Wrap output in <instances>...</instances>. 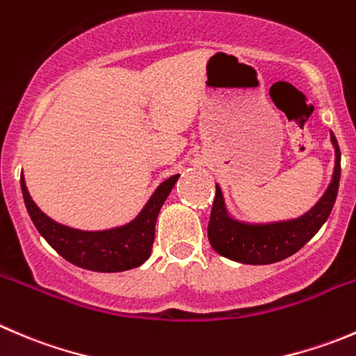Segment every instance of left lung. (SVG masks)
Listing matches in <instances>:
<instances>
[{
	"mask_svg": "<svg viewBox=\"0 0 356 356\" xmlns=\"http://www.w3.org/2000/svg\"><path fill=\"white\" fill-rule=\"evenodd\" d=\"M330 143L334 147V170L329 186L312 209L292 219L270 222L236 219L227 209L222 189L216 184L217 193L209 222V241L213 250L231 261L255 266L273 264L301 250L329 219L339 189L341 151L332 132Z\"/></svg>",
	"mask_w": 356,
	"mask_h": 356,
	"instance_id": "obj_1",
	"label": "left lung"
}]
</instances>
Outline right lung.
<instances>
[{
  "instance_id": "obj_1",
  "label": "right lung",
  "mask_w": 356,
  "mask_h": 356,
  "mask_svg": "<svg viewBox=\"0 0 356 356\" xmlns=\"http://www.w3.org/2000/svg\"><path fill=\"white\" fill-rule=\"evenodd\" d=\"M177 181L179 174L165 179L132 220L95 231L65 226L48 217L31 198L24 174L20 175V188L31 220L57 254L83 270L118 273L137 268L149 259L158 213Z\"/></svg>"
}]
</instances>
